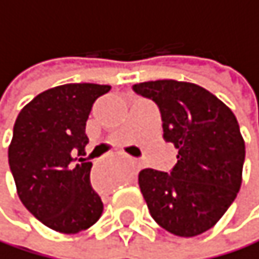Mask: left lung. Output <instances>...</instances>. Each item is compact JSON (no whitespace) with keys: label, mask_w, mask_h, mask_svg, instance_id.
<instances>
[{"label":"left lung","mask_w":259,"mask_h":259,"mask_svg":"<svg viewBox=\"0 0 259 259\" xmlns=\"http://www.w3.org/2000/svg\"><path fill=\"white\" fill-rule=\"evenodd\" d=\"M153 100L162 118V138L178 149L170 174L144 169L138 175L152 218L177 236L212 229L243 183L246 144L233 112L193 82L158 79L134 85Z\"/></svg>","instance_id":"left-lung-1"}]
</instances>
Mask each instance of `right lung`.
Instances as JSON below:
<instances>
[{"instance_id": "1", "label": "right lung", "mask_w": 259, "mask_h": 259, "mask_svg": "<svg viewBox=\"0 0 259 259\" xmlns=\"http://www.w3.org/2000/svg\"><path fill=\"white\" fill-rule=\"evenodd\" d=\"M110 85L63 84L44 90L26 104L13 125L9 165L24 207L60 233L94 226L103 201L90 186L85 158V122L94 103Z\"/></svg>"}]
</instances>
